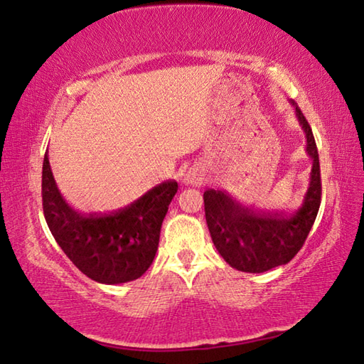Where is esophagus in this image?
Segmentation results:
<instances>
[{"label": "esophagus", "instance_id": "obj_1", "mask_svg": "<svg viewBox=\"0 0 364 364\" xmlns=\"http://www.w3.org/2000/svg\"><path fill=\"white\" fill-rule=\"evenodd\" d=\"M187 181H188L190 183H200V181H203V179H200L199 176H188Z\"/></svg>", "mask_w": 364, "mask_h": 364}]
</instances>
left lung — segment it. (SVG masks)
Returning <instances> with one entry per match:
<instances>
[{
    "label": "left lung",
    "mask_w": 364,
    "mask_h": 364,
    "mask_svg": "<svg viewBox=\"0 0 364 364\" xmlns=\"http://www.w3.org/2000/svg\"><path fill=\"white\" fill-rule=\"evenodd\" d=\"M296 115L306 136V152L313 159L309 190L296 213L254 212L233 203L223 191L207 190L204 193L205 221L213 245L224 260L238 271L264 272L291 262L316 220L321 205L318 148L309 121L297 106Z\"/></svg>",
    "instance_id": "1"
}]
</instances>
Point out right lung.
Wrapping results in <instances>:
<instances>
[{
	"instance_id": "right-lung-1",
	"label": "right lung",
	"mask_w": 364,
	"mask_h": 364,
	"mask_svg": "<svg viewBox=\"0 0 364 364\" xmlns=\"http://www.w3.org/2000/svg\"><path fill=\"white\" fill-rule=\"evenodd\" d=\"M176 193L177 182L166 181L124 208L82 215L63 200L45 152L42 200L48 228L73 264L100 284H124L148 271Z\"/></svg>"
}]
</instances>
